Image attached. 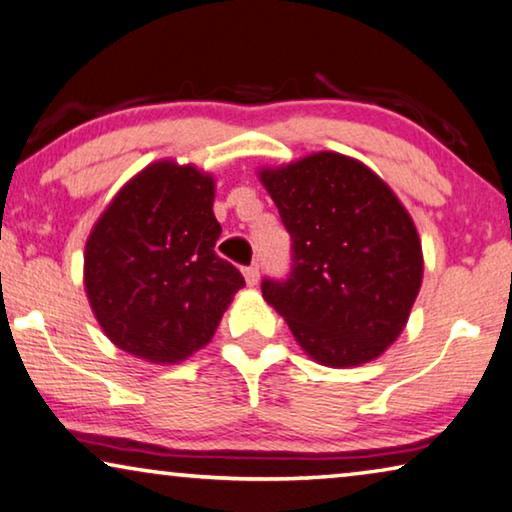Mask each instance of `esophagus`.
Returning a JSON list of instances; mask_svg holds the SVG:
<instances>
[{"label":"esophagus","mask_w":512,"mask_h":512,"mask_svg":"<svg viewBox=\"0 0 512 512\" xmlns=\"http://www.w3.org/2000/svg\"><path fill=\"white\" fill-rule=\"evenodd\" d=\"M243 278H246V282H248L250 287H255L257 282H259V266L257 264L246 266V269H243Z\"/></svg>","instance_id":"obj_1"}]
</instances>
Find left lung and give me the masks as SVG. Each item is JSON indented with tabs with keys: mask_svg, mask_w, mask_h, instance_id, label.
I'll use <instances>...</instances> for the list:
<instances>
[{
	"mask_svg": "<svg viewBox=\"0 0 512 512\" xmlns=\"http://www.w3.org/2000/svg\"><path fill=\"white\" fill-rule=\"evenodd\" d=\"M262 182L291 237L287 278L262 294L316 362L355 367L401 335L424 259L410 214L360 161L319 152Z\"/></svg>",
	"mask_w": 512,
	"mask_h": 512,
	"instance_id": "8db88e82",
	"label": "left lung"
}]
</instances>
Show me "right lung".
Segmentation results:
<instances>
[{"mask_svg":"<svg viewBox=\"0 0 512 512\" xmlns=\"http://www.w3.org/2000/svg\"><path fill=\"white\" fill-rule=\"evenodd\" d=\"M214 180L152 164L125 184L86 243L84 280L102 330L123 351L173 364L205 346L246 280L216 255Z\"/></svg>","mask_w":512,"mask_h":512,"instance_id":"right-lung-1","label":"right lung"}]
</instances>
